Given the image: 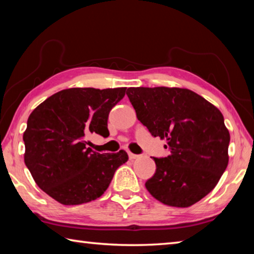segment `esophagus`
Masks as SVG:
<instances>
[{"instance_id":"obj_1","label":"esophagus","mask_w":254,"mask_h":254,"mask_svg":"<svg viewBox=\"0 0 254 254\" xmlns=\"http://www.w3.org/2000/svg\"><path fill=\"white\" fill-rule=\"evenodd\" d=\"M137 157H139V156H137V154H134V153H132V152H128V158H130L131 160H133V159H136Z\"/></svg>"}]
</instances>
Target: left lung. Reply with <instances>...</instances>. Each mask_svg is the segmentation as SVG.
Instances as JSON below:
<instances>
[{
	"label": "left lung",
	"mask_w": 254,
	"mask_h": 254,
	"mask_svg": "<svg viewBox=\"0 0 254 254\" xmlns=\"http://www.w3.org/2000/svg\"><path fill=\"white\" fill-rule=\"evenodd\" d=\"M136 118L152 136L167 140L170 154L153 158L156 173L145 183L154 198L188 207L216 186L229 163L230 133L221 111L186 88L130 87Z\"/></svg>",
	"instance_id": "1"
}]
</instances>
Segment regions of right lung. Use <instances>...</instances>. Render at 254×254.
Returning a JSON list of instances; mask_svg holds the SVG:
<instances>
[{
    "mask_svg": "<svg viewBox=\"0 0 254 254\" xmlns=\"http://www.w3.org/2000/svg\"><path fill=\"white\" fill-rule=\"evenodd\" d=\"M127 87L68 88L54 94L30 114L23 133L24 162L34 182L64 205L101 197L127 153H98L87 147L92 133L110 135L111 110Z\"/></svg>",
    "mask_w": 254,
    "mask_h": 254,
    "instance_id": "1",
    "label": "right lung"
}]
</instances>
